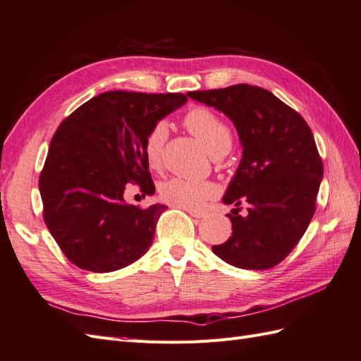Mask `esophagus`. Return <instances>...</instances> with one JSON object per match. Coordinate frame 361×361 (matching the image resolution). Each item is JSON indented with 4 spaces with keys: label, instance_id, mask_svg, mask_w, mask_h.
Returning <instances> with one entry per match:
<instances>
[{
    "label": "esophagus",
    "instance_id": "1",
    "mask_svg": "<svg viewBox=\"0 0 361 361\" xmlns=\"http://www.w3.org/2000/svg\"><path fill=\"white\" fill-rule=\"evenodd\" d=\"M186 210H188V214H189L190 216H193V218H204V216H206L204 212H200V210H190V209H186Z\"/></svg>",
    "mask_w": 361,
    "mask_h": 361
}]
</instances>
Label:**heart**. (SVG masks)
I'll return each mask as SVG.
<instances>
[{
    "instance_id": "obj_1",
    "label": "heart",
    "mask_w": 361,
    "mask_h": 361,
    "mask_svg": "<svg viewBox=\"0 0 361 361\" xmlns=\"http://www.w3.org/2000/svg\"><path fill=\"white\" fill-rule=\"evenodd\" d=\"M184 126L192 135L204 145L212 157H221L232 147V131L214 111L204 106L192 108L184 116ZM168 137V128L159 122L151 128L143 143L145 160L149 169H160L163 163V149ZM218 193V186L210 181H193L186 178H171L159 186V197L169 206L180 209H201Z\"/></svg>"
}]
</instances>
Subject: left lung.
<instances>
[{"mask_svg":"<svg viewBox=\"0 0 361 361\" xmlns=\"http://www.w3.org/2000/svg\"><path fill=\"white\" fill-rule=\"evenodd\" d=\"M188 96L232 120L243 159L230 181L224 204L232 236L212 250L245 270H267L298 245L316 212L323 163L303 117L273 92L255 85L190 91ZM244 200L247 215L237 214Z\"/></svg>","mask_w":361,"mask_h":361,"instance_id":"8db88e82","label":"left lung"}]
</instances>
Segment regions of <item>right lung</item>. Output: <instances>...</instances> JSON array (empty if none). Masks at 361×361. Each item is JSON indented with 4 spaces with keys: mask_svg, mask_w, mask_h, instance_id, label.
Wrapping results in <instances>:
<instances>
[{
    "mask_svg": "<svg viewBox=\"0 0 361 361\" xmlns=\"http://www.w3.org/2000/svg\"><path fill=\"white\" fill-rule=\"evenodd\" d=\"M186 100L181 92L106 91L54 133L39 177L44 221L79 269L116 271L149 250L157 221L168 207L126 204L123 193L129 183L138 184L143 195L155 192L145 138Z\"/></svg>",
    "mask_w": 361,
    "mask_h": 361,
    "instance_id": "obj_1",
    "label": "right lung"
}]
</instances>
